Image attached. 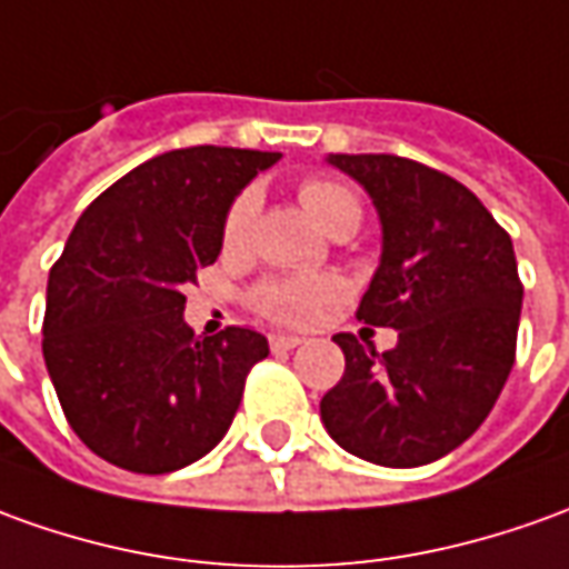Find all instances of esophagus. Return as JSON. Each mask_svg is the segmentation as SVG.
<instances>
[{
	"label": "esophagus",
	"instance_id": "obj_1",
	"mask_svg": "<svg viewBox=\"0 0 569 569\" xmlns=\"http://www.w3.org/2000/svg\"><path fill=\"white\" fill-rule=\"evenodd\" d=\"M300 343H303V337L297 335H281V331L269 335V347H272V350H293V347H300Z\"/></svg>",
	"mask_w": 569,
	"mask_h": 569
}]
</instances>
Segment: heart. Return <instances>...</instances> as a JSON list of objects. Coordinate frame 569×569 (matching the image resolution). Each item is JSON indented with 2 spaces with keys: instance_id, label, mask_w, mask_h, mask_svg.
I'll return each instance as SVG.
<instances>
[{
  "instance_id": "1",
  "label": "heart",
  "mask_w": 569,
  "mask_h": 569,
  "mask_svg": "<svg viewBox=\"0 0 569 569\" xmlns=\"http://www.w3.org/2000/svg\"><path fill=\"white\" fill-rule=\"evenodd\" d=\"M300 203L325 232L335 229H356L362 219V203L350 188L335 179H307L300 186ZM257 217V191L238 194L229 207L222 226L226 247H241L250 234V222ZM337 297V281L331 278H269L253 291V303L272 322L303 325L316 319Z\"/></svg>"
}]
</instances>
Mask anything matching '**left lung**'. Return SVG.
Here are the masks:
<instances>
[{"mask_svg":"<svg viewBox=\"0 0 569 569\" xmlns=\"http://www.w3.org/2000/svg\"><path fill=\"white\" fill-rule=\"evenodd\" d=\"M381 219V266L356 319L397 328L393 350L335 335L347 368L322 425L350 456L418 468L487 421L511 375L523 284L511 238L452 176L397 154H328Z\"/></svg>","mask_w":569,"mask_h":569,"instance_id":"left-lung-1","label":"left lung"}]
</instances>
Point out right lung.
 Instances as JSON below:
<instances>
[{
  "label": "right lung",
  "instance_id": "1",
  "mask_svg": "<svg viewBox=\"0 0 569 569\" xmlns=\"http://www.w3.org/2000/svg\"><path fill=\"white\" fill-rule=\"evenodd\" d=\"M278 158L176 148L129 170L77 219L49 272L42 356L73 433L98 458L170 473L226 437L269 340L250 328L194 337L182 288L217 262L229 207Z\"/></svg>",
  "mask_w": 569,
  "mask_h": 569
}]
</instances>
